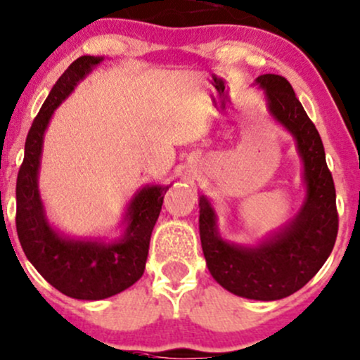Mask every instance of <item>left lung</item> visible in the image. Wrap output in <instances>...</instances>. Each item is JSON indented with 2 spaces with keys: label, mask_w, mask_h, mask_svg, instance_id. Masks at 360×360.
<instances>
[{
  "label": "left lung",
  "mask_w": 360,
  "mask_h": 360,
  "mask_svg": "<svg viewBox=\"0 0 360 360\" xmlns=\"http://www.w3.org/2000/svg\"><path fill=\"white\" fill-rule=\"evenodd\" d=\"M255 86L263 89L269 116L297 143L303 163V204L280 231L255 246H240L222 238L212 204L200 195L198 229L207 268L222 288L243 298L273 302L293 295L319 273L335 244L339 215L322 138L291 84L281 75L264 74L256 77Z\"/></svg>",
  "instance_id": "left-lung-1"
}]
</instances>
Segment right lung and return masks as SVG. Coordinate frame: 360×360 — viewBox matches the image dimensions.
<instances>
[{
  "label": "right lung",
  "instance_id": "right-lung-1",
  "mask_svg": "<svg viewBox=\"0 0 360 360\" xmlns=\"http://www.w3.org/2000/svg\"><path fill=\"white\" fill-rule=\"evenodd\" d=\"M103 60V57L84 55L60 75L28 131L16 179V232L25 256L53 288L77 300L109 298L143 276L151 232L170 187L139 188L122 215L120 238H69L49 222L38 190L45 131L55 109Z\"/></svg>",
  "mask_w": 360,
  "mask_h": 360
}]
</instances>
